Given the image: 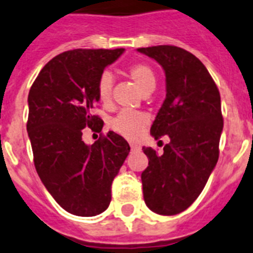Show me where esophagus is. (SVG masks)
Masks as SVG:
<instances>
[{
  "label": "esophagus",
  "instance_id": "obj_1",
  "mask_svg": "<svg viewBox=\"0 0 253 253\" xmlns=\"http://www.w3.org/2000/svg\"><path fill=\"white\" fill-rule=\"evenodd\" d=\"M131 151H139L141 150V146H138L137 143H130Z\"/></svg>",
  "mask_w": 253,
  "mask_h": 253
}]
</instances>
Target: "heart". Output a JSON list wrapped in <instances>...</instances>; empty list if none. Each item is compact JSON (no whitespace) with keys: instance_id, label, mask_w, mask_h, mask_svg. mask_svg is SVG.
Returning a JSON list of instances; mask_svg holds the SVG:
<instances>
[{"instance_id":"1","label":"heart","mask_w":253,"mask_h":253,"mask_svg":"<svg viewBox=\"0 0 253 253\" xmlns=\"http://www.w3.org/2000/svg\"><path fill=\"white\" fill-rule=\"evenodd\" d=\"M126 74L131 81L134 82V84L142 93L152 92L156 87V74H155L153 69L146 62H135V64L130 65L126 70ZM112 83H114L112 75L107 71L102 73L97 81V96L102 103H107L111 100ZM148 120L150 119L144 112L124 110L112 119L110 126L118 134L133 139V138L138 137L139 133L147 126Z\"/></svg>"}]
</instances>
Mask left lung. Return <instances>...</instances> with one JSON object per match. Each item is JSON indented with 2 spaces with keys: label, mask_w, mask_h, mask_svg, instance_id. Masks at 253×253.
Here are the masks:
<instances>
[{
  "label": "left lung",
  "mask_w": 253,
  "mask_h": 253,
  "mask_svg": "<svg viewBox=\"0 0 253 253\" xmlns=\"http://www.w3.org/2000/svg\"><path fill=\"white\" fill-rule=\"evenodd\" d=\"M138 52L165 71L166 98L151 134L170 138L160 155L142 148L148 157L141 176L144 202L153 212L176 215L197 200L216 166L224 123L220 93L205 65L188 51L164 44Z\"/></svg>",
  "instance_id": "obj_1"
}]
</instances>
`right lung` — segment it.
I'll list each match as a JSON object with an SVG mask.
<instances>
[{
	"label": "right lung",
	"instance_id": "obj_1",
	"mask_svg": "<svg viewBox=\"0 0 253 253\" xmlns=\"http://www.w3.org/2000/svg\"><path fill=\"white\" fill-rule=\"evenodd\" d=\"M124 48L71 49L49 60L29 90L27 130L34 166L55 201L77 216H94L109 207L112 180L130 147L109 131L92 146L82 139L84 128L102 130L92 114L97 81Z\"/></svg>",
	"mask_w": 253,
	"mask_h": 253
}]
</instances>
